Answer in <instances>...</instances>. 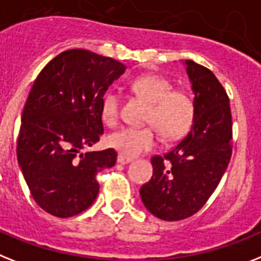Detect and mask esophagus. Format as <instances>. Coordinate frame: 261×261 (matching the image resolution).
I'll return each instance as SVG.
<instances>
[{
    "label": "esophagus",
    "instance_id": "34e87169",
    "mask_svg": "<svg viewBox=\"0 0 261 261\" xmlns=\"http://www.w3.org/2000/svg\"><path fill=\"white\" fill-rule=\"evenodd\" d=\"M131 161H133V158H131V156L123 155V154H119V155H118V162L122 165L128 164V162H131Z\"/></svg>",
    "mask_w": 261,
    "mask_h": 261
}]
</instances>
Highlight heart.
<instances>
[{"mask_svg":"<svg viewBox=\"0 0 261 261\" xmlns=\"http://www.w3.org/2000/svg\"><path fill=\"white\" fill-rule=\"evenodd\" d=\"M131 91L149 103L145 123L151 126L124 127L110 135L109 145L120 154L134 156L156 145V130L167 141H174L189 131L194 120L196 107L188 91L173 88L167 77L156 73L139 76L131 83ZM119 95L109 91L101 101V116L106 123L114 124L119 118Z\"/></svg>","mask_w":261,"mask_h":261,"instance_id":"obj_1","label":"heart"}]
</instances>
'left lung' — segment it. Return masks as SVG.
I'll return each instance as SVG.
<instances>
[{"label": "left lung", "mask_w": 261, "mask_h": 261, "mask_svg": "<svg viewBox=\"0 0 261 261\" xmlns=\"http://www.w3.org/2000/svg\"><path fill=\"white\" fill-rule=\"evenodd\" d=\"M194 91V120L185 138L151 158L152 177L141 188L150 213L166 221L188 219L206 204L232 156L229 97L215 73L186 60Z\"/></svg>", "instance_id": "1"}]
</instances>
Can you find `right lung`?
I'll use <instances>...</instances> for the list:
<instances>
[{
	"instance_id": "right-lung-1",
	"label": "right lung",
	"mask_w": 261,
	"mask_h": 261,
	"mask_svg": "<svg viewBox=\"0 0 261 261\" xmlns=\"http://www.w3.org/2000/svg\"><path fill=\"white\" fill-rule=\"evenodd\" d=\"M126 67L87 49L61 52L32 87L17 138V160L33 200L60 219L79 215L99 193L96 175L116 162L114 149L82 150L103 134L101 101Z\"/></svg>"
}]
</instances>
